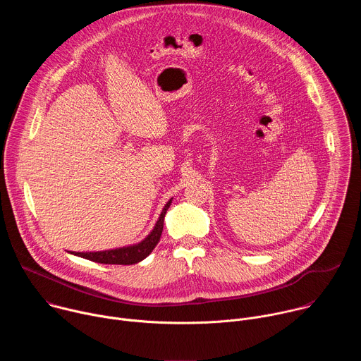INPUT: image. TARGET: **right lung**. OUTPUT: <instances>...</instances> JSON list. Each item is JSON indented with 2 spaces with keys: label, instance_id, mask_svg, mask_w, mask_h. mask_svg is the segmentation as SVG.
Wrapping results in <instances>:
<instances>
[{
  "label": "right lung",
  "instance_id": "right-lung-1",
  "mask_svg": "<svg viewBox=\"0 0 361 361\" xmlns=\"http://www.w3.org/2000/svg\"><path fill=\"white\" fill-rule=\"evenodd\" d=\"M171 200L166 204V207L161 212V216L154 227V230L151 231V234L142 240L141 243L135 244V245H130V247H123V248H116V250H106V251H95V252H73L74 255L82 257V259L95 262V263H101V264H123V266H128V264H135L141 260H144L145 257L156 248V245L160 241L161 233H163V227H164V216L170 207Z\"/></svg>",
  "mask_w": 361,
  "mask_h": 361
}]
</instances>
